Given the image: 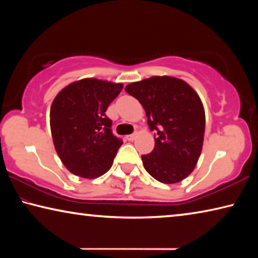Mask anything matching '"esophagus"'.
Here are the masks:
<instances>
[{
    "label": "esophagus",
    "instance_id": "1",
    "mask_svg": "<svg viewBox=\"0 0 258 258\" xmlns=\"http://www.w3.org/2000/svg\"><path fill=\"white\" fill-rule=\"evenodd\" d=\"M137 135H138V133H133V134H130V135H127V137H126V139L128 140V141H134L135 140V138H137Z\"/></svg>",
    "mask_w": 258,
    "mask_h": 258
}]
</instances>
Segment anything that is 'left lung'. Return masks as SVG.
Returning a JSON list of instances; mask_svg holds the SVG:
<instances>
[{
  "label": "left lung",
  "instance_id": "1",
  "mask_svg": "<svg viewBox=\"0 0 258 258\" xmlns=\"http://www.w3.org/2000/svg\"><path fill=\"white\" fill-rule=\"evenodd\" d=\"M125 91L142 104L149 128L156 131L154 150L142 156L146 171L166 184L184 180L203 149L206 119L199 95L186 82L171 76L131 83Z\"/></svg>",
  "mask_w": 258,
  "mask_h": 258
}]
</instances>
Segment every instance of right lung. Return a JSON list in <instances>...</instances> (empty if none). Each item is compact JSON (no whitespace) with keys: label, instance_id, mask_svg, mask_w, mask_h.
<instances>
[{"label":"right lung","instance_id":"right-lung-1","mask_svg":"<svg viewBox=\"0 0 258 258\" xmlns=\"http://www.w3.org/2000/svg\"><path fill=\"white\" fill-rule=\"evenodd\" d=\"M121 89V83L84 78L56 94L50 110L51 133L56 154L71 173L95 178L110 169L123 141L112 134L106 111Z\"/></svg>","mask_w":258,"mask_h":258}]
</instances>
